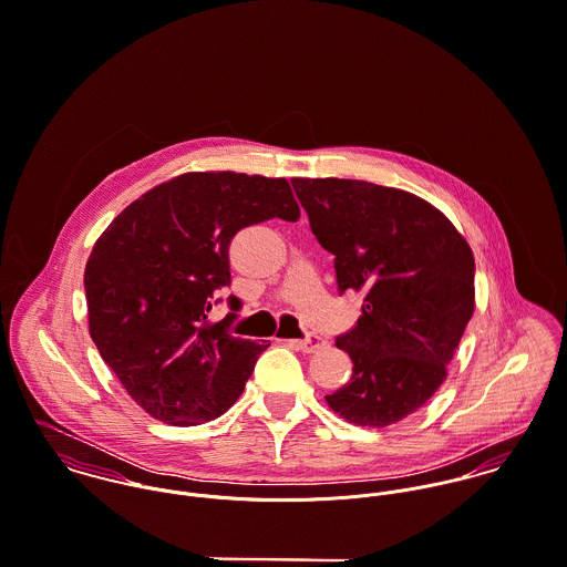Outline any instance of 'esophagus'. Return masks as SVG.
<instances>
[{
	"instance_id": "esophagus-1",
	"label": "esophagus",
	"mask_w": 567,
	"mask_h": 567,
	"mask_svg": "<svg viewBox=\"0 0 567 567\" xmlns=\"http://www.w3.org/2000/svg\"><path fill=\"white\" fill-rule=\"evenodd\" d=\"M290 344L297 347V349H301L303 353H315V351H319L321 347H324V340L321 336H317V333H308V336L301 338V340H290Z\"/></svg>"
}]
</instances>
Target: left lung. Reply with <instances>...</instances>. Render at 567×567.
Instances as JSON below:
<instances>
[{"label":"left lung","instance_id":"1","mask_svg":"<svg viewBox=\"0 0 567 567\" xmlns=\"http://www.w3.org/2000/svg\"><path fill=\"white\" fill-rule=\"evenodd\" d=\"M312 234L333 255L338 292H362V317L336 338L353 371L327 404L386 427L425 404L474 315V252L423 198L367 181L292 178Z\"/></svg>","mask_w":567,"mask_h":567}]
</instances>
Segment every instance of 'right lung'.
<instances>
[{"instance_id": "obj_1", "label": "right lung", "mask_w": 567, "mask_h": 567, "mask_svg": "<svg viewBox=\"0 0 567 567\" xmlns=\"http://www.w3.org/2000/svg\"><path fill=\"white\" fill-rule=\"evenodd\" d=\"M286 178L187 172L131 203L97 238L86 268L89 333L126 393L169 425H198L243 395L268 340L209 323L231 284L229 244L250 225L297 223ZM234 310L240 299L229 297Z\"/></svg>"}]
</instances>
